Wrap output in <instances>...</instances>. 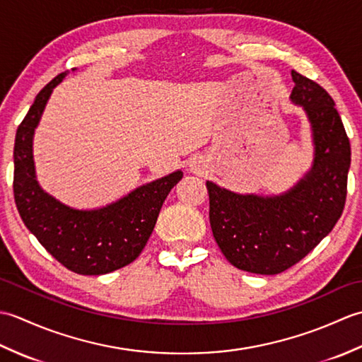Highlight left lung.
I'll return each instance as SVG.
<instances>
[{
	"instance_id": "left-lung-1",
	"label": "left lung",
	"mask_w": 362,
	"mask_h": 362,
	"mask_svg": "<svg viewBox=\"0 0 362 362\" xmlns=\"http://www.w3.org/2000/svg\"><path fill=\"white\" fill-rule=\"evenodd\" d=\"M291 101L310 119L314 160L279 196L238 194L206 182L210 226L221 252L245 272L275 275L298 263L332 232L347 197L350 141L333 98L292 70Z\"/></svg>"
}]
</instances>
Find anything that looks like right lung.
Returning a JSON list of instances; mask_svg holds the SVG:
<instances>
[{
    "instance_id": "obj_1",
    "label": "right lung",
    "mask_w": 362,
    "mask_h": 362,
    "mask_svg": "<svg viewBox=\"0 0 362 362\" xmlns=\"http://www.w3.org/2000/svg\"><path fill=\"white\" fill-rule=\"evenodd\" d=\"M66 74L60 73L43 87L17 129L13 197L29 232L60 264L81 275H103L130 264L140 255L156 227L161 205L183 173L175 171L146 183L98 210H76L45 193L35 179L34 130L52 88Z\"/></svg>"
}]
</instances>
